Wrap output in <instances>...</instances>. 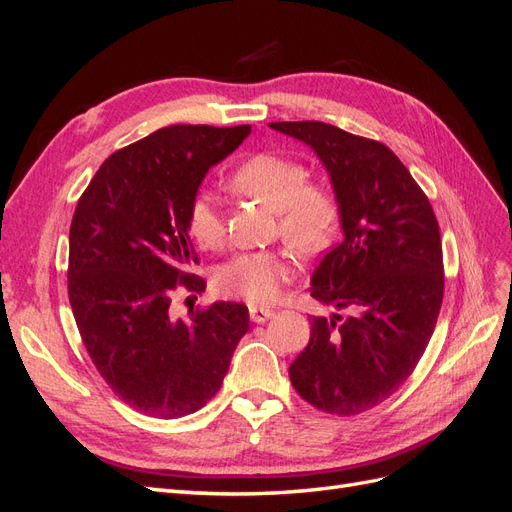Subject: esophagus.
Segmentation results:
<instances>
[{
	"instance_id": "esophagus-1",
	"label": "esophagus",
	"mask_w": 512,
	"mask_h": 512,
	"mask_svg": "<svg viewBox=\"0 0 512 512\" xmlns=\"http://www.w3.org/2000/svg\"><path fill=\"white\" fill-rule=\"evenodd\" d=\"M275 312L273 309H269V307H250V318H252V322H267L271 316H273Z\"/></svg>"
}]
</instances>
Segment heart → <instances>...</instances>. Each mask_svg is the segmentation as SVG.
I'll use <instances>...</instances> for the list:
<instances>
[{
	"instance_id": "b5f03b06",
	"label": "heart",
	"mask_w": 512,
	"mask_h": 512,
	"mask_svg": "<svg viewBox=\"0 0 512 512\" xmlns=\"http://www.w3.org/2000/svg\"><path fill=\"white\" fill-rule=\"evenodd\" d=\"M239 190L265 200L277 211L282 237L301 252H314L329 241L339 207L333 192L322 183L307 181L303 162L280 153H256L232 175ZM188 230L203 250H222L226 220L213 192H198L188 211ZM292 273L286 252H243L215 275L222 297L265 305L280 297L282 284Z\"/></svg>"
}]
</instances>
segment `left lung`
Returning <instances> with one entry per match:
<instances>
[{"label":"left lung","mask_w":512,"mask_h":512,"mask_svg":"<svg viewBox=\"0 0 512 512\" xmlns=\"http://www.w3.org/2000/svg\"><path fill=\"white\" fill-rule=\"evenodd\" d=\"M329 170L344 239L322 258L312 297L346 316H312L288 374L314 408L354 416L414 371L444 297L442 241L429 198L395 153L322 121H275Z\"/></svg>","instance_id":"left-lung-1"}]
</instances>
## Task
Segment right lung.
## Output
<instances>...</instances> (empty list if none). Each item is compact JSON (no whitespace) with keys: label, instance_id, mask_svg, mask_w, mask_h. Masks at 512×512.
<instances>
[{"label":"right lung","instance_id":"1","mask_svg":"<svg viewBox=\"0 0 512 512\" xmlns=\"http://www.w3.org/2000/svg\"><path fill=\"white\" fill-rule=\"evenodd\" d=\"M250 126H168L115 151L98 168L70 226L68 297L100 376L147 416L179 418L220 391L239 339L243 303L218 301L175 318L181 290H205L188 211L209 168Z\"/></svg>","mask_w":512,"mask_h":512}]
</instances>
